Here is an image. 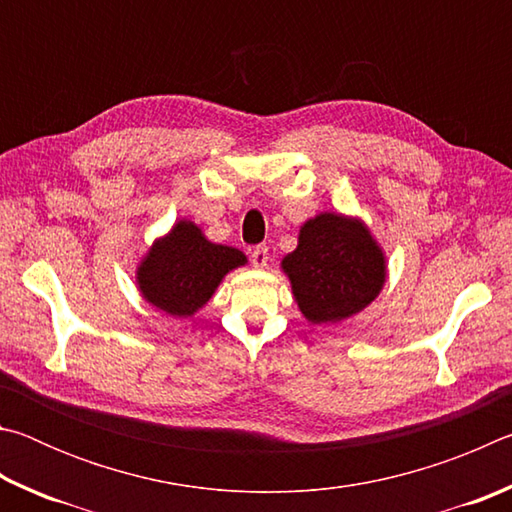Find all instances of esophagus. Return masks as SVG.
Segmentation results:
<instances>
[{"instance_id": "34e87169", "label": "esophagus", "mask_w": 512, "mask_h": 512, "mask_svg": "<svg viewBox=\"0 0 512 512\" xmlns=\"http://www.w3.org/2000/svg\"><path fill=\"white\" fill-rule=\"evenodd\" d=\"M255 268H264L268 264V248L266 246H255L253 253H250Z\"/></svg>"}]
</instances>
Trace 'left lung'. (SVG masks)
Listing matches in <instances>:
<instances>
[{"instance_id": "left-lung-1", "label": "left lung", "mask_w": 512, "mask_h": 512, "mask_svg": "<svg viewBox=\"0 0 512 512\" xmlns=\"http://www.w3.org/2000/svg\"><path fill=\"white\" fill-rule=\"evenodd\" d=\"M280 268L311 325H339L361 314L388 277L386 253L366 221L341 212H320L302 223L298 246Z\"/></svg>"}]
</instances>
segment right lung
Here are the masks:
<instances>
[{
  "label": "right lung",
  "instance_id": "add662e5",
  "mask_svg": "<svg viewBox=\"0 0 512 512\" xmlns=\"http://www.w3.org/2000/svg\"><path fill=\"white\" fill-rule=\"evenodd\" d=\"M248 257L239 248L214 244L201 225L178 219L153 241L135 268V284L151 307L173 318H192L219 289L223 277Z\"/></svg>",
  "mask_w": 512,
  "mask_h": 512
}]
</instances>
